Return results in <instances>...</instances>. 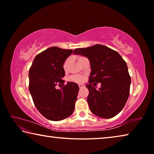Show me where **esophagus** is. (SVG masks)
<instances>
[{"mask_svg":"<svg viewBox=\"0 0 154 154\" xmlns=\"http://www.w3.org/2000/svg\"><path fill=\"white\" fill-rule=\"evenodd\" d=\"M79 88L81 89V88H84V87H85V85H83V84H79Z\"/></svg>","mask_w":154,"mask_h":154,"instance_id":"34e87169","label":"esophagus"}]
</instances>
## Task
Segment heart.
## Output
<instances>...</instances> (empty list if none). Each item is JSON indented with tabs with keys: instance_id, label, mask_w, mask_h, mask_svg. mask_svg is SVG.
<instances>
[{
	"instance_id": "heart-1",
	"label": "heart",
	"mask_w": 154,
	"mask_h": 154,
	"mask_svg": "<svg viewBox=\"0 0 154 154\" xmlns=\"http://www.w3.org/2000/svg\"><path fill=\"white\" fill-rule=\"evenodd\" d=\"M83 58H84V57H82V56L79 57V58H78V61L82 59ZM69 58H67L64 62L63 69L65 70V71L67 69L68 65H69ZM70 80L72 81V82H75L77 83H82L83 82V80H84V77L79 75H72L71 77H70Z\"/></svg>"
}]
</instances>
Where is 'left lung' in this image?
<instances>
[{
  "mask_svg": "<svg viewBox=\"0 0 154 154\" xmlns=\"http://www.w3.org/2000/svg\"><path fill=\"white\" fill-rule=\"evenodd\" d=\"M73 53L87 57L90 62L92 71L86 85L90 111L102 118L117 116L124 107L130 94L131 79L126 62L116 51L99 44L75 49ZM98 82L101 87L96 89L92 85Z\"/></svg>",
  "mask_w": 154,
  "mask_h": 154,
  "instance_id": "8db88e82",
  "label": "left lung"
}]
</instances>
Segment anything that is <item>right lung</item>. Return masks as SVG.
Returning <instances> with one entry per match:
<instances>
[{"label": "right lung", "mask_w": 154, "mask_h": 154, "mask_svg": "<svg viewBox=\"0 0 154 154\" xmlns=\"http://www.w3.org/2000/svg\"><path fill=\"white\" fill-rule=\"evenodd\" d=\"M72 49L51 47L36 55L29 70V90L34 104L45 118L60 121L73 113L79 88L74 82L64 85L63 64ZM63 85L60 90L55 85Z\"/></svg>", "instance_id": "add662e5"}]
</instances>
